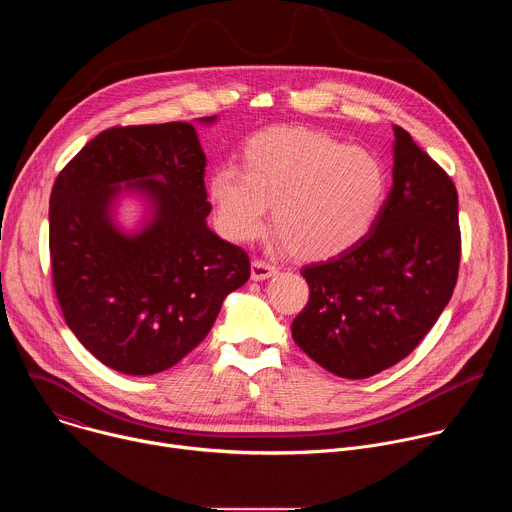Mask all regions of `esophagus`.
I'll use <instances>...</instances> for the list:
<instances>
[{
    "instance_id": "1",
    "label": "esophagus",
    "mask_w": 512,
    "mask_h": 512,
    "mask_svg": "<svg viewBox=\"0 0 512 512\" xmlns=\"http://www.w3.org/2000/svg\"><path fill=\"white\" fill-rule=\"evenodd\" d=\"M277 273V267L271 263V261H265V259H255L251 263V279L255 281H263V279H269L271 275Z\"/></svg>"
}]
</instances>
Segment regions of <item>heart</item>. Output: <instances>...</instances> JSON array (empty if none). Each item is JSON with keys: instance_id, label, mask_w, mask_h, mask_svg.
<instances>
[{"instance_id": "obj_1", "label": "heart", "mask_w": 512, "mask_h": 512, "mask_svg": "<svg viewBox=\"0 0 512 512\" xmlns=\"http://www.w3.org/2000/svg\"><path fill=\"white\" fill-rule=\"evenodd\" d=\"M208 194L233 241L257 237L273 221L285 245L310 259L332 257L371 231L387 196V172L367 150L326 133L275 127L243 148V172L216 168Z\"/></svg>"}]
</instances>
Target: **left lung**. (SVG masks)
Masks as SVG:
<instances>
[{
    "mask_svg": "<svg viewBox=\"0 0 512 512\" xmlns=\"http://www.w3.org/2000/svg\"><path fill=\"white\" fill-rule=\"evenodd\" d=\"M393 186L371 231L302 269L310 300L291 324L296 344L344 379L373 377L415 350L448 306L462 237L446 170L393 125Z\"/></svg>",
    "mask_w": 512,
    "mask_h": 512,
    "instance_id": "obj_1",
    "label": "left lung"
}]
</instances>
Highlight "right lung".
Returning <instances> with one entry per match:
<instances>
[{
	"label": "right lung",
	"instance_id": "1",
	"mask_svg": "<svg viewBox=\"0 0 512 512\" xmlns=\"http://www.w3.org/2000/svg\"><path fill=\"white\" fill-rule=\"evenodd\" d=\"M204 166L192 123L111 127L52 186L56 298L68 328L113 371L143 377L174 367L251 275L249 255L206 227ZM121 185L153 206L133 236L112 221Z\"/></svg>",
	"mask_w": 512,
	"mask_h": 512
}]
</instances>
